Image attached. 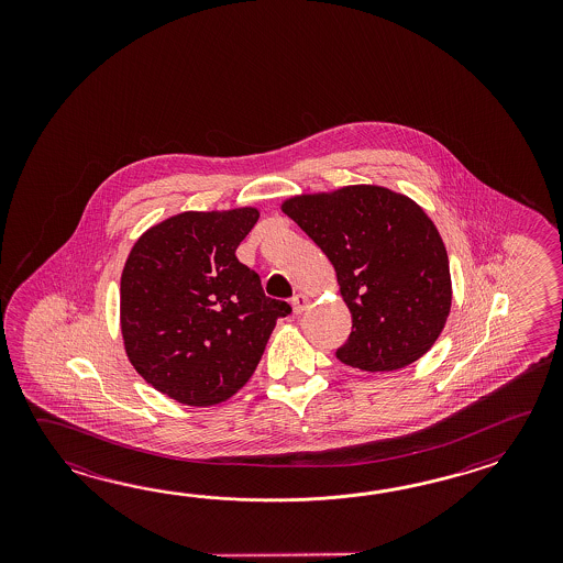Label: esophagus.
Returning a JSON list of instances; mask_svg holds the SVG:
<instances>
[{
    "label": "esophagus",
    "mask_w": 563,
    "mask_h": 563,
    "mask_svg": "<svg viewBox=\"0 0 563 563\" xmlns=\"http://www.w3.org/2000/svg\"><path fill=\"white\" fill-rule=\"evenodd\" d=\"M310 306V298L306 296V294H296L294 298H291V308H294V313H303L306 308Z\"/></svg>",
    "instance_id": "esophagus-1"
}]
</instances>
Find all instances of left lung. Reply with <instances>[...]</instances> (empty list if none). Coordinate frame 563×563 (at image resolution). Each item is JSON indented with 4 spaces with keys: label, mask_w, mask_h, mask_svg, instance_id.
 I'll return each mask as SVG.
<instances>
[{
    "label": "left lung",
    "mask_w": 563,
    "mask_h": 563,
    "mask_svg": "<svg viewBox=\"0 0 563 563\" xmlns=\"http://www.w3.org/2000/svg\"><path fill=\"white\" fill-rule=\"evenodd\" d=\"M282 211L334 265L352 332L335 358L393 372L424 356L443 332L453 286L439 229L419 203L378 185L301 192Z\"/></svg>",
    "instance_id": "left-lung-1"
}]
</instances>
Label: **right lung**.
<instances>
[{"label": "right lung", "instance_id": "add662e5", "mask_svg": "<svg viewBox=\"0 0 563 563\" xmlns=\"http://www.w3.org/2000/svg\"><path fill=\"white\" fill-rule=\"evenodd\" d=\"M260 209L185 211L146 229L120 277V332L134 371L189 407H213L252 378L277 318L235 250Z\"/></svg>", "mask_w": 563, "mask_h": 563}]
</instances>
